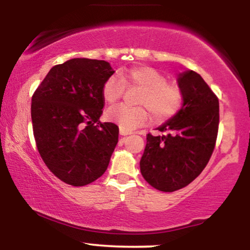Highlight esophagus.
Segmentation results:
<instances>
[{
    "instance_id": "esophagus-1",
    "label": "esophagus",
    "mask_w": 250,
    "mask_h": 250,
    "mask_svg": "<svg viewBox=\"0 0 250 250\" xmlns=\"http://www.w3.org/2000/svg\"><path fill=\"white\" fill-rule=\"evenodd\" d=\"M131 131H128V130H125V129L120 128V135L121 136H127V135H130Z\"/></svg>"
}]
</instances>
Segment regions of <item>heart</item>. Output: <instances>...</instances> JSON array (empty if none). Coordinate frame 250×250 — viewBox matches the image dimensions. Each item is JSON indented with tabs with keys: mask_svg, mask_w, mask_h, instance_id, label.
<instances>
[{
	"mask_svg": "<svg viewBox=\"0 0 250 250\" xmlns=\"http://www.w3.org/2000/svg\"><path fill=\"white\" fill-rule=\"evenodd\" d=\"M119 79L111 76L103 83L102 99L108 104H113L121 99L125 87L141 89L137 103L143 107L116 105L109 108L105 116L109 121L115 122L125 130H133L148 121L150 110L155 121H165L177 113L182 104V93L175 84L168 83L167 77L151 67H133L121 70ZM146 107L145 108L144 107Z\"/></svg>",
	"mask_w": 250,
	"mask_h": 250,
	"instance_id": "1",
	"label": "heart"
}]
</instances>
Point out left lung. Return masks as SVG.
Here are the masks:
<instances>
[{"label": "left lung", "instance_id": "obj_1", "mask_svg": "<svg viewBox=\"0 0 250 250\" xmlns=\"http://www.w3.org/2000/svg\"><path fill=\"white\" fill-rule=\"evenodd\" d=\"M182 107L160 125L162 136L147 135L140 161L142 176L161 191L179 190L205 169L213 154L219 130V100L200 74L177 75Z\"/></svg>", "mask_w": 250, "mask_h": 250}]
</instances>
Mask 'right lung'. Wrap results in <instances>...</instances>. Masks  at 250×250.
<instances>
[{
  "mask_svg": "<svg viewBox=\"0 0 250 250\" xmlns=\"http://www.w3.org/2000/svg\"><path fill=\"white\" fill-rule=\"evenodd\" d=\"M114 73L102 60L71 59L51 68L31 99L39 153L51 173L74 187L102 176L119 141L115 123L100 122L102 85Z\"/></svg>",
  "mask_w": 250,
  "mask_h": 250,
  "instance_id": "add662e5",
  "label": "right lung"
}]
</instances>
